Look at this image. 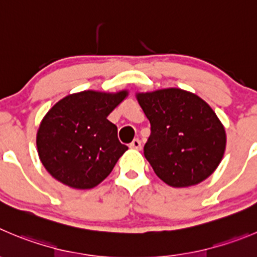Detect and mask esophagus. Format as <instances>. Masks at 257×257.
<instances>
[{"instance_id":"1","label":"esophagus","mask_w":257,"mask_h":257,"mask_svg":"<svg viewBox=\"0 0 257 257\" xmlns=\"http://www.w3.org/2000/svg\"><path fill=\"white\" fill-rule=\"evenodd\" d=\"M129 147H131L132 150H141V148H142V143H141L140 140H134L133 142L129 145Z\"/></svg>"}]
</instances>
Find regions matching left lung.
Instances as JSON below:
<instances>
[{
  "mask_svg": "<svg viewBox=\"0 0 257 257\" xmlns=\"http://www.w3.org/2000/svg\"><path fill=\"white\" fill-rule=\"evenodd\" d=\"M151 123L145 157L160 179L172 188L204 181L222 161L226 131L212 107L198 95L170 87L137 92Z\"/></svg>",
  "mask_w": 257,
  "mask_h": 257,
  "instance_id": "8db88e82",
  "label": "left lung"
}]
</instances>
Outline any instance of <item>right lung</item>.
Masks as SVG:
<instances>
[{
  "mask_svg": "<svg viewBox=\"0 0 257 257\" xmlns=\"http://www.w3.org/2000/svg\"><path fill=\"white\" fill-rule=\"evenodd\" d=\"M128 91H81L59 100L43 117L37 133L43 166L59 183L92 189L109 176L128 147L117 140V128L107 120Z\"/></svg>",
  "mask_w": 257,
  "mask_h": 257,
  "instance_id": "1",
  "label": "right lung"
}]
</instances>
